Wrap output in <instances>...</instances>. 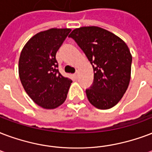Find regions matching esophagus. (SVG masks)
I'll return each instance as SVG.
<instances>
[{"label": "esophagus", "mask_w": 152, "mask_h": 152, "mask_svg": "<svg viewBox=\"0 0 152 152\" xmlns=\"http://www.w3.org/2000/svg\"><path fill=\"white\" fill-rule=\"evenodd\" d=\"M74 76H75V78H76V77L78 76V72H76V73L74 74Z\"/></svg>", "instance_id": "obj_1"}]
</instances>
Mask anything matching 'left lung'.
<instances>
[{"instance_id": "obj_1", "label": "left lung", "mask_w": 152, "mask_h": 152, "mask_svg": "<svg viewBox=\"0 0 152 152\" xmlns=\"http://www.w3.org/2000/svg\"><path fill=\"white\" fill-rule=\"evenodd\" d=\"M82 49L94 72L87 97L99 109H109L120 101L131 79L132 57L127 45L109 31L96 27H81L68 36Z\"/></svg>"}]
</instances>
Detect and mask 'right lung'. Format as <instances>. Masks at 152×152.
I'll return each mask as SVG.
<instances>
[{
    "label": "right lung",
    "mask_w": 152,
    "mask_h": 152,
    "mask_svg": "<svg viewBox=\"0 0 152 152\" xmlns=\"http://www.w3.org/2000/svg\"><path fill=\"white\" fill-rule=\"evenodd\" d=\"M69 28H51L33 36L19 59V76L25 91L40 107L53 109L65 101L72 80L60 73L56 54Z\"/></svg>",
    "instance_id": "obj_1"
}]
</instances>
